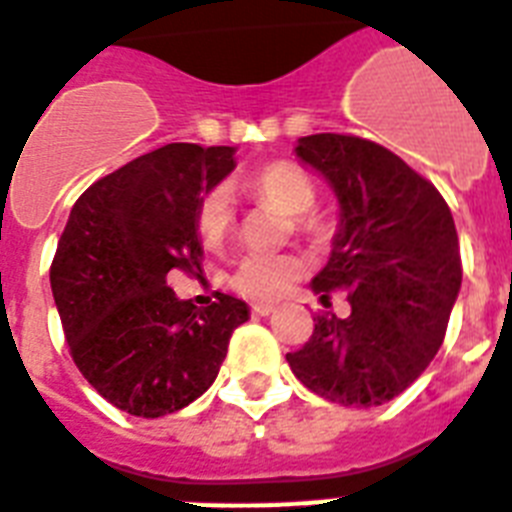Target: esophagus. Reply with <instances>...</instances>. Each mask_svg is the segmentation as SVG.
Instances as JSON below:
<instances>
[{
  "instance_id": "1",
  "label": "esophagus",
  "mask_w": 512,
  "mask_h": 512,
  "mask_svg": "<svg viewBox=\"0 0 512 512\" xmlns=\"http://www.w3.org/2000/svg\"><path fill=\"white\" fill-rule=\"evenodd\" d=\"M276 312V304H252V315L257 317H268Z\"/></svg>"
}]
</instances>
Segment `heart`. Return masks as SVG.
Segmentation results:
<instances>
[{
  "label": "heart",
  "mask_w": 512,
  "mask_h": 512,
  "mask_svg": "<svg viewBox=\"0 0 512 512\" xmlns=\"http://www.w3.org/2000/svg\"><path fill=\"white\" fill-rule=\"evenodd\" d=\"M249 187L257 197L276 205L286 216H296V226L302 231L315 229L312 218L304 216L317 203L315 184L299 166L286 161L268 163L265 169H260L249 179ZM195 223L208 247H218L229 236L231 226H234V200H231V190L226 184L210 187L200 197ZM302 276L304 263L294 255H247L236 265L231 286L247 299L273 302V299H281Z\"/></svg>",
  "instance_id": "heart-1"
}]
</instances>
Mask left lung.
I'll return each mask as SVG.
<instances>
[{
    "mask_svg": "<svg viewBox=\"0 0 512 512\" xmlns=\"http://www.w3.org/2000/svg\"><path fill=\"white\" fill-rule=\"evenodd\" d=\"M296 158L330 184L338 229L309 289H351V315L320 312L291 372L341 406H382L419 380L435 359L461 291V247L435 184L362 137L307 135Z\"/></svg>",
    "mask_w": 512,
    "mask_h": 512,
    "instance_id": "1",
    "label": "left lung"
}]
</instances>
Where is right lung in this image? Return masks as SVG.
I'll use <instances>...</instances> for the list:
<instances>
[{"label": "right lung", "mask_w": 512, "mask_h": 512, "mask_svg": "<svg viewBox=\"0 0 512 512\" xmlns=\"http://www.w3.org/2000/svg\"><path fill=\"white\" fill-rule=\"evenodd\" d=\"M236 148L171 143L98 179L70 210L51 263V294L72 359L132 416L190 406L218 377L247 302L218 294L197 309L169 270H200V197L236 169Z\"/></svg>", "instance_id": "add662e5"}]
</instances>
